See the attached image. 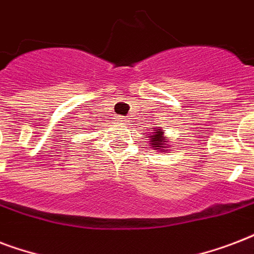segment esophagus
<instances>
[{
	"label": "esophagus",
	"mask_w": 254,
	"mask_h": 254,
	"mask_svg": "<svg viewBox=\"0 0 254 254\" xmlns=\"http://www.w3.org/2000/svg\"><path fill=\"white\" fill-rule=\"evenodd\" d=\"M124 121H125V119H124L123 116H116L115 117V123H119V124H123Z\"/></svg>",
	"instance_id": "obj_1"
}]
</instances>
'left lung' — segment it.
<instances>
[{
    "label": "left lung",
    "instance_id": "8db88e82",
    "mask_svg": "<svg viewBox=\"0 0 254 254\" xmlns=\"http://www.w3.org/2000/svg\"><path fill=\"white\" fill-rule=\"evenodd\" d=\"M154 131H151V134L146 135V138H149V142H150V146L153 147V150H157L159 153H167V149L170 147L169 143H171L169 141V137L165 135V131L162 130V127H150Z\"/></svg>",
    "mask_w": 254,
    "mask_h": 254
}]
</instances>
